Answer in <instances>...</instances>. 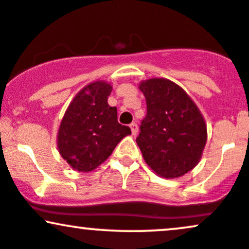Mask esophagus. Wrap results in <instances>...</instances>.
I'll return each instance as SVG.
<instances>
[{
  "instance_id": "obj_1",
  "label": "esophagus",
  "mask_w": 249,
  "mask_h": 249,
  "mask_svg": "<svg viewBox=\"0 0 249 249\" xmlns=\"http://www.w3.org/2000/svg\"><path fill=\"white\" fill-rule=\"evenodd\" d=\"M130 128H131V131H132L133 136H136V134L138 133V125H137V123H131Z\"/></svg>"
}]
</instances>
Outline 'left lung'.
Segmentation results:
<instances>
[{
    "label": "left lung",
    "mask_w": 249,
    "mask_h": 249,
    "mask_svg": "<svg viewBox=\"0 0 249 249\" xmlns=\"http://www.w3.org/2000/svg\"><path fill=\"white\" fill-rule=\"evenodd\" d=\"M147 113L136 142L157 176L173 179L198 165L207 141L204 117L186 91L166 78L139 83Z\"/></svg>",
    "instance_id": "8db88e82"
}]
</instances>
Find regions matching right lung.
<instances>
[{
	"mask_svg": "<svg viewBox=\"0 0 249 249\" xmlns=\"http://www.w3.org/2000/svg\"><path fill=\"white\" fill-rule=\"evenodd\" d=\"M112 87L96 81L79 91L68 107L57 133V148L72 170L91 172L103 164L124 137L128 126L117 121V107L107 98Z\"/></svg>",
	"mask_w": 249,
	"mask_h": 249,
	"instance_id": "1",
	"label": "right lung"
}]
</instances>
